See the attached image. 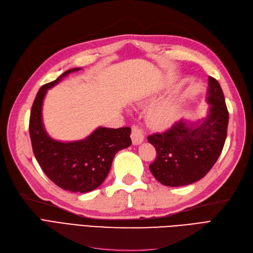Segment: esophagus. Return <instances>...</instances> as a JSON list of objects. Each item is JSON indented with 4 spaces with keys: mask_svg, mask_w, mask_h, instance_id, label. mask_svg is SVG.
<instances>
[{
    "mask_svg": "<svg viewBox=\"0 0 253 253\" xmlns=\"http://www.w3.org/2000/svg\"><path fill=\"white\" fill-rule=\"evenodd\" d=\"M131 138H132V142L133 144L137 145L140 144L143 139H144V133L140 127H138L137 126H132V134H131Z\"/></svg>",
    "mask_w": 253,
    "mask_h": 253,
    "instance_id": "34e87169",
    "label": "esophagus"
}]
</instances>
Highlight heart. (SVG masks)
Wrapping results in <instances>:
<instances>
[{
  "label": "heart",
  "mask_w": 253,
  "mask_h": 253,
  "mask_svg": "<svg viewBox=\"0 0 253 253\" xmlns=\"http://www.w3.org/2000/svg\"><path fill=\"white\" fill-rule=\"evenodd\" d=\"M178 106L175 100H168L153 109L150 114V119L153 124L163 126L171 124L177 115Z\"/></svg>",
  "instance_id": "obj_1"
}]
</instances>
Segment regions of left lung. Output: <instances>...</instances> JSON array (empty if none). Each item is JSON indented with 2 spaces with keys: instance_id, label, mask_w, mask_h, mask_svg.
I'll return each mask as SVG.
<instances>
[{
  "instance_id": "8db88e82",
  "label": "left lung",
  "mask_w": 253,
  "mask_h": 253,
  "mask_svg": "<svg viewBox=\"0 0 253 253\" xmlns=\"http://www.w3.org/2000/svg\"><path fill=\"white\" fill-rule=\"evenodd\" d=\"M208 85L210 106L205 118L183 119L164 133L148 136L157 152L150 171L165 186L180 187L202 179L223 151L229 114L218 81L209 77Z\"/></svg>"
}]
</instances>
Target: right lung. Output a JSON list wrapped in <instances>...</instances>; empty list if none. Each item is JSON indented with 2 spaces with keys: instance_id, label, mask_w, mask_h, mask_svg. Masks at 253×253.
I'll list each match as a JSON object with an SVG mask.
<instances>
[{
  "instance_id": "right-lung-1",
  "label": "right lung",
  "mask_w": 253,
  "mask_h": 253,
  "mask_svg": "<svg viewBox=\"0 0 253 253\" xmlns=\"http://www.w3.org/2000/svg\"><path fill=\"white\" fill-rule=\"evenodd\" d=\"M72 68L43 85L36 96L29 118V135L37 162L47 177L60 188L86 193L98 188L108 176L114 156L132 144L131 127H98L85 139L61 142L48 136L42 122V105L47 89L55 86Z\"/></svg>"
}]
</instances>
